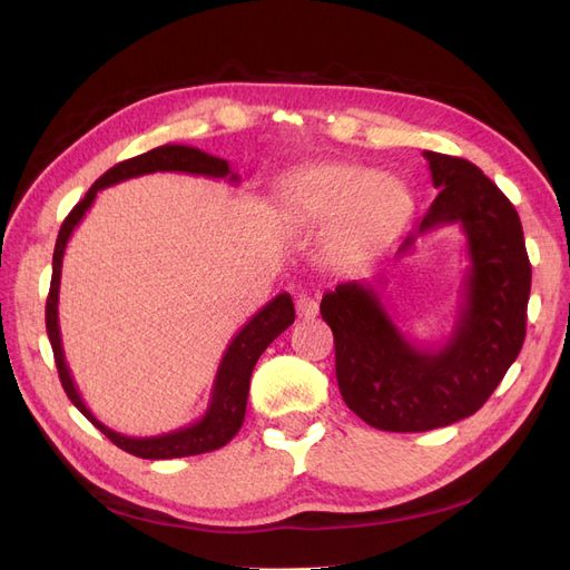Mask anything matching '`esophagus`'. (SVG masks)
I'll use <instances>...</instances> for the list:
<instances>
[{"label": "esophagus", "mask_w": 570, "mask_h": 570, "mask_svg": "<svg viewBox=\"0 0 570 570\" xmlns=\"http://www.w3.org/2000/svg\"><path fill=\"white\" fill-rule=\"evenodd\" d=\"M295 306H297V316L302 321H312L318 314V302L314 297H308V295H299L295 299Z\"/></svg>", "instance_id": "obj_1"}]
</instances>
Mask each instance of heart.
<instances>
[{
    "label": "heart",
    "mask_w": 570,
    "mask_h": 570,
    "mask_svg": "<svg viewBox=\"0 0 570 570\" xmlns=\"http://www.w3.org/2000/svg\"><path fill=\"white\" fill-rule=\"evenodd\" d=\"M409 195L400 180L344 161H327L289 176L275 202V216L292 230H323V252L333 262H358L402 226Z\"/></svg>",
    "instance_id": "obj_1"
}]
</instances>
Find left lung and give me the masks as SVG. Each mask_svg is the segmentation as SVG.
<instances>
[{
    "mask_svg": "<svg viewBox=\"0 0 570 570\" xmlns=\"http://www.w3.org/2000/svg\"><path fill=\"white\" fill-rule=\"evenodd\" d=\"M440 195L400 254L442 226H461L471 266L452 335L440 347L409 340L375 287L361 281L325 292L321 316L335 337L342 400L361 421L390 433L456 423L490 400L525 340L530 262L521 218L482 170L423 151Z\"/></svg>",
    "mask_w": 570,
    "mask_h": 570,
    "instance_id": "8db88e82",
    "label": "left lung"
}]
</instances>
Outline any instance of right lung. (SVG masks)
Segmentation results:
<instances>
[{
	"label": "right lung",
	"instance_id": "add662e5",
	"mask_svg": "<svg viewBox=\"0 0 570 570\" xmlns=\"http://www.w3.org/2000/svg\"><path fill=\"white\" fill-rule=\"evenodd\" d=\"M157 170H178V174L226 178L230 183H239V178L233 174L226 159L212 157V154H206L195 147H187V145H164V147H157L147 154H140V157H132L128 161H120L114 168H109L107 174L88 189V195H85L73 206V212L66 216L63 226L59 230L55 258H51V285H49V297H47V308H45V321H47V335L51 342V350H55L59 381L68 394V400L76 404V409H80L82 416L88 419L92 425H97L116 446H120V450L132 454V456L180 459V456H195V454L220 450L223 444H228L237 435V430L243 428V421H245L252 371L256 366L258 356L264 354L268 344L278 337L285 327L295 323V304H292V297L287 295V292H283V295L271 299L264 308H258V312L243 325V331L233 337L226 354H223V358H220L209 409H206V413L199 421L183 425L178 430H170V433L151 435V438L120 435V433H116V430L97 421L92 416V411L82 402V396L71 377V371H68V366H66L63 347H61L59 285H61L63 252H66V245H68V239H71L76 226L82 220L85 212L92 206L99 189L137 178V176L157 174Z\"/></svg>",
	"mask_w": 570,
	"mask_h": 570
}]
</instances>
